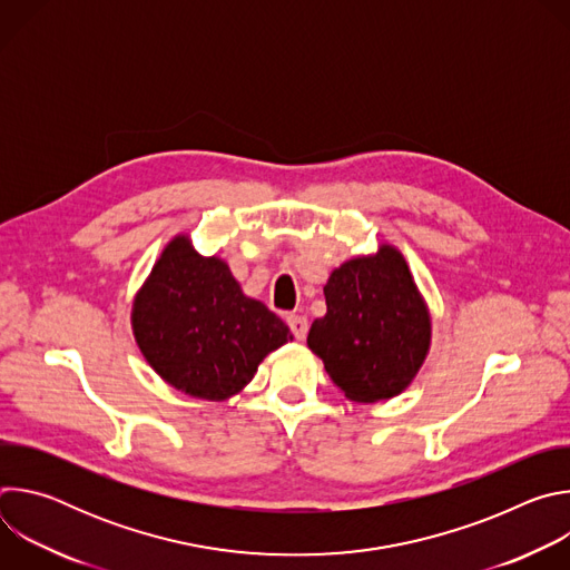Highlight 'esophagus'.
Segmentation results:
<instances>
[{"mask_svg":"<svg viewBox=\"0 0 570 570\" xmlns=\"http://www.w3.org/2000/svg\"><path fill=\"white\" fill-rule=\"evenodd\" d=\"M286 322H288V327H291V332H293V336L297 341L306 338V334H308V320L304 315L291 313V315H286Z\"/></svg>","mask_w":570,"mask_h":570,"instance_id":"esophagus-1","label":"esophagus"}]
</instances>
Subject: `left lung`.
<instances>
[{
    "label": "left lung",
    "mask_w": 570,
    "mask_h": 570,
    "mask_svg": "<svg viewBox=\"0 0 570 570\" xmlns=\"http://www.w3.org/2000/svg\"><path fill=\"white\" fill-rule=\"evenodd\" d=\"M327 315L306 345L347 399L374 403L411 385L431 347V313L403 255L381 246L354 257L324 286Z\"/></svg>",
    "instance_id": "8db88e82"
}]
</instances>
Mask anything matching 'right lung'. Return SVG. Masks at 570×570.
Listing matches in <instances>:
<instances>
[{
    "instance_id": "1",
    "label": "right lung",
    "mask_w": 570,
    "mask_h": 570,
    "mask_svg": "<svg viewBox=\"0 0 570 570\" xmlns=\"http://www.w3.org/2000/svg\"><path fill=\"white\" fill-rule=\"evenodd\" d=\"M132 334L148 365L180 392L223 401L293 341L259 299L243 295L227 264L200 257L180 234L161 250L132 302Z\"/></svg>"
}]
</instances>
